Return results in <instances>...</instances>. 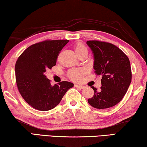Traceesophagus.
<instances>
[{"mask_svg": "<svg viewBox=\"0 0 147 147\" xmlns=\"http://www.w3.org/2000/svg\"><path fill=\"white\" fill-rule=\"evenodd\" d=\"M75 87L77 88H80V89H83L84 88V86L82 85H78V84H75Z\"/></svg>", "mask_w": 147, "mask_h": 147, "instance_id": "obj_1", "label": "esophagus"}]
</instances>
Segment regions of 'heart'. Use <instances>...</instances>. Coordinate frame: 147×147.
Segmentation results:
<instances>
[{
	"instance_id": "obj_1",
	"label": "heart",
	"mask_w": 147,
	"mask_h": 147,
	"mask_svg": "<svg viewBox=\"0 0 147 147\" xmlns=\"http://www.w3.org/2000/svg\"><path fill=\"white\" fill-rule=\"evenodd\" d=\"M74 50L76 55L80 56L83 54H88V48L84 44L78 42L74 45ZM85 70L82 69H71L67 72V76L69 78L74 81L80 80L83 76L85 74Z\"/></svg>"
}]
</instances>
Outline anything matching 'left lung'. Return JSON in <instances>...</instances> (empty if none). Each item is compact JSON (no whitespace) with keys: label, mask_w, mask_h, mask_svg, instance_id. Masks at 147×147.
I'll return each mask as SVG.
<instances>
[{"label":"left lung","mask_w":147,"mask_h":147,"mask_svg":"<svg viewBox=\"0 0 147 147\" xmlns=\"http://www.w3.org/2000/svg\"><path fill=\"white\" fill-rule=\"evenodd\" d=\"M94 56L93 69L101 76L99 91L92 86L94 95L89 104L96 109L113 107L123 98L131 82L130 61L122 50L108 42L89 40L86 42Z\"/></svg>","instance_id":"8db88e82"}]
</instances>
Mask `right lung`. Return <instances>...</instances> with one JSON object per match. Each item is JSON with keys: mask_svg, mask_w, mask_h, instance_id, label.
I'll return each instance as SVG.
<instances>
[{"mask_svg": "<svg viewBox=\"0 0 147 147\" xmlns=\"http://www.w3.org/2000/svg\"><path fill=\"white\" fill-rule=\"evenodd\" d=\"M68 40H45L26 48L18 57L15 65L16 82L25 101L36 109H54L74 84L61 82L52 86L46 78V70L56 64L59 52Z\"/></svg>", "mask_w": 147, "mask_h": 147, "instance_id": "right-lung-1", "label": "right lung"}]
</instances>
